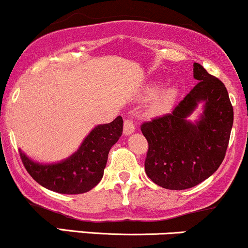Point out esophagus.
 I'll use <instances>...</instances> for the list:
<instances>
[{
	"mask_svg": "<svg viewBox=\"0 0 248 248\" xmlns=\"http://www.w3.org/2000/svg\"><path fill=\"white\" fill-rule=\"evenodd\" d=\"M135 132V124H133V121L130 119H124V135H130Z\"/></svg>",
	"mask_w": 248,
	"mask_h": 248,
	"instance_id": "1",
	"label": "esophagus"
}]
</instances>
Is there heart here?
Returning <instances> with one entry per match:
<instances>
[{"label": "heart", "instance_id": "b5f03b06", "mask_svg": "<svg viewBox=\"0 0 248 248\" xmlns=\"http://www.w3.org/2000/svg\"><path fill=\"white\" fill-rule=\"evenodd\" d=\"M156 92L155 86H149L146 90V95L152 96ZM178 96V87L177 86H168L162 88L158 93L150 101L148 112L152 115H161L164 114L170 107L172 106L173 102L176 101Z\"/></svg>", "mask_w": 248, "mask_h": 248}]
</instances>
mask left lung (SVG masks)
Instances as JSON below:
<instances>
[{"label": "left lung", "instance_id": "obj_1", "mask_svg": "<svg viewBox=\"0 0 248 248\" xmlns=\"http://www.w3.org/2000/svg\"><path fill=\"white\" fill-rule=\"evenodd\" d=\"M197 85L172 110L141 126L148 148L144 169L155 184L184 190L209 178L223 162L233 126V107L225 85L193 62ZM203 112L188 120L198 104Z\"/></svg>", "mask_w": 248, "mask_h": 248}]
</instances>
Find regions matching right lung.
<instances>
[{"mask_svg": "<svg viewBox=\"0 0 248 248\" xmlns=\"http://www.w3.org/2000/svg\"><path fill=\"white\" fill-rule=\"evenodd\" d=\"M124 120L98 124L84 139L78 150L65 160L39 163L19 149L25 169L37 183L58 193L78 195L93 189L104 176L108 153L122 134Z\"/></svg>", "mask_w": 248, "mask_h": 248, "instance_id": "obj_1", "label": "right lung"}]
</instances>
